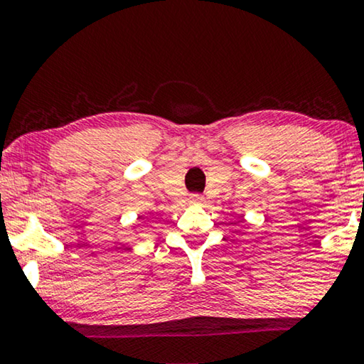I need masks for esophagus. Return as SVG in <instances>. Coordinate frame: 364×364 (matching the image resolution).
Masks as SVG:
<instances>
[{"mask_svg": "<svg viewBox=\"0 0 364 364\" xmlns=\"http://www.w3.org/2000/svg\"><path fill=\"white\" fill-rule=\"evenodd\" d=\"M192 203V205H202L203 202H205V198H203V196H198V193H193V196H191V200H188Z\"/></svg>", "mask_w": 364, "mask_h": 364, "instance_id": "obj_1", "label": "esophagus"}]
</instances>
